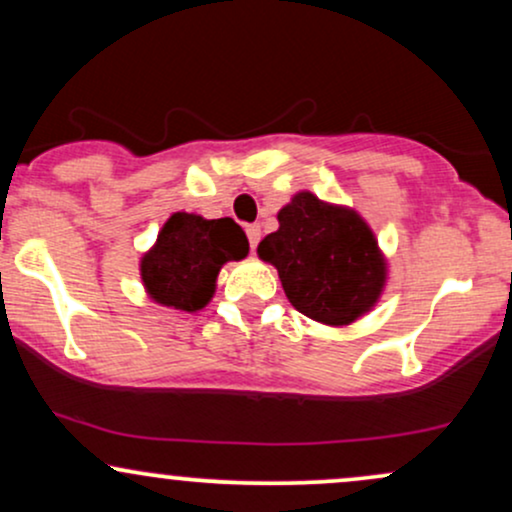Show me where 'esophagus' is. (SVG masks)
<instances>
[{
    "instance_id": "esophagus-1",
    "label": "esophagus",
    "mask_w": 512,
    "mask_h": 512,
    "mask_svg": "<svg viewBox=\"0 0 512 512\" xmlns=\"http://www.w3.org/2000/svg\"><path fill=\"white\" fill-rule=\"evenodd\" d=\"M245 233H248V240H250V250L255 252L257 243H260V226H257V223H250V226H245Z\"/></svg>"
}]
</instances>
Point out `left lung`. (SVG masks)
<instances>
[{
    "instance_id": "8db88e82",
    "label": "left lung",
    "mask_w": 512,
    "mask_h": 512,
    "mask_svg": "<svg viewBox=\"0 0 512 512\" xmlns=\"http://www.w3.org/2000/svg\"><path fill=\"white\" fill-rule=\"evenodd\" d=\"M276 219L279 231L257 245V255L274 264L298 313L339 327L378 303L387 274L383 252L354 209L298 192Z\"/></svg>"
}]
</instances>
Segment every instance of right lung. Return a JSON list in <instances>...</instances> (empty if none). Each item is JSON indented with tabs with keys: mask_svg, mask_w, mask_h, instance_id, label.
I'll list each match as a JSON object with an SVG mask.
<instances>
[{
	"mask_svg": "<svg viewBox=\"0 0 512 512\" xmlns=\"http://www.w3.org/2000/svg\"><path fill=\"white\" fill-rule=\"evenodd\" d=\"M250 245L233 219H204L178 211L163 223L156 245L142 257L146 293L168 308L197 313L211 301L228 260H243Z\"/></svg>",
	"mask_w": 512,
	"mask_h": 512,
	"instance_id": "1",
	"label": "right lung"
}]
</instances>
